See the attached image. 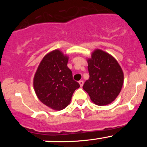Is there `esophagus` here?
<instances>
[{
    "label": "esophagus",
    "instance_id": "esophagus-1",
    "mask_svg": "<svg viewBox=\"0 0 147 147\" xmlns=\"http://www.w3.org/2000/svg\"><path fill=\"white\" fill-rule=\"evenodd\" d=\"M79 85H80V86L82 87V86H83V85H84V82H83V81H82V80L79 81Z\"/></svg>",
    "mask_w": 147,
    "mask_h": 147
}]
</instances>
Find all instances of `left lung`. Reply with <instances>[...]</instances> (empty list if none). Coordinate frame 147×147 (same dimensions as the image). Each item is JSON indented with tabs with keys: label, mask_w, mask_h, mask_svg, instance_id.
I'll return each instance as SVG.
<instances>
[{
	"label": "left lung",
	"mask_w": 147,
	"mask_h": 147,
	"mask_svg": "<svg viewBox=\"0 0 147 147\" xmlns=\"http://www.w3.org/2000/svg\"><path fill=\"white\" fill-rule=\"evenodd\" d=\"M90 77L83 89L91 100L99 106L113 102L124 83V73L115 59L107 52L97 49L87 60Z\"/></svg>",
	"instance_id": "1"
}]
</instances>
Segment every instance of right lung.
Wrapping results in <instances>:
<instances>
[{
  "label": "right lung",
  "instance_id": "right-lung-1",
  "mask_svg": "<svg viewBox=\"0 0 147 147\" xmlns=\"http://www.w3.org/2000/svg\"><path fill=\"white\" fill-rule=\"evenodd\" d=\"M68 57L55 50L43 57L34 77L37 97L45 106L56 111L64 109L71 100L79 84L72 79L68 68Z\"/></svg>",
  "mask_w": 147,
  "mask_h": 147
}]
</instances>
